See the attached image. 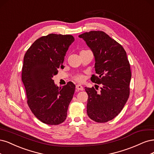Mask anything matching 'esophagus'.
Masks as SVG:
<instances>
[{
	"mask_svg": "<svg viewBox=\"0 0 154 154\" xmlns=\"http://www.w3.org/2000/svg\"><path fill=\"white\" fill-rule=\"evenodd\" d=\"M76 89H77V90H81V91H83L84 90V88L81 86V85H80V84H77L76 85Z\"/></svg>",
	"mask_w": 154,
	"mask_h": 154,
	"instance_id": "1",
	"label": "esophagus"
}]
</instances>
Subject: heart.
<instances>
[{
	"mask_svg": "<svg viewBox=\"0 0 154 154\" xmlns=\"http://www.w3.org/2000/svg\"><path fill=\"white\" fill-rule=\"evenodd\" d=\"M73 79L77 82H81L84 81V77L82 75H80V74H78V75H76L73 77Z\"/></svg>",
	"mask_w": 154,
	"mask_h": 154,
	"instance_id": "obj_1",
	"label": "heart"
}]
</instances>
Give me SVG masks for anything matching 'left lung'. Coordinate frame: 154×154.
Listing matches in <instances>:
<instances>
[{
	"instance_id": "obj_1",
	"label": "left lung",
	"mask_w": 154,
	"mask_h": 154,
	"mask_svg": "<svg viewBox=\"0 0 154 154\" xmlns=\"http://www.w3.org/2000/svg\"><path fill=\"white\" fill-rule=\"evenodd\" d=\"M79 37L86 42L95 56L98 76L92 75L91 80L101 84L100 91L93 87L85 88L88 115L96 122L105 123L121 112L129 97L130 63L123 47L104 32L91 31Z\"/></svg>"
}]
</instances>
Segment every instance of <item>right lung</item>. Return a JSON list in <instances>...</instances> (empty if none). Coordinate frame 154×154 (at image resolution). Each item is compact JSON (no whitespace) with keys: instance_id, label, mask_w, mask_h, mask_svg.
<instances>
[{"instance_id":"1","label":"right lung","mask_w":154,"mask_h":154,"mask_svg":"<svg viewBox=\"0 0 154 154\" xmlns=\"http://www.w3.org/2000/svg\"><path fill=\"white\" fill-rule=\"evenodd\" d=\"M74 40L69 34H50L36 39L24 56L22 80L27 104L34 115L48 125H59L66 120L75 92L72 82L59 88L52 79L58 68H63L66 52Z\"/></svg>"}]
</instances>
